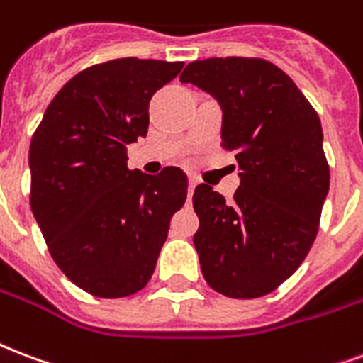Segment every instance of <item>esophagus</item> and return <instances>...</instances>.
<instances>
[{
  "label": "esophagus",
  "instance_id": "esophagus-1",
  "mask_svg": "<svg viewBox=\"0 0 363 363\" xmlns=\"http://www.w3.org/2000/svg\"><path fill=\"white\" fill-rule=\"evenodd\" d=\"M196 184H198V181L190 177V181H188V201L192 200V194H194V188H196Z\"/></svg>",
  "mask_w": 363,
  "mask_h": 363
}]
</instances>
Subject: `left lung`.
<instances>
[{
    "instance_id": "obj_1",
    "label": "left lung",
    "mask_w": 363,
    "mask_h": 363,
    "mask_svg": "<svg viewBox=\"0 0 363 363\" xmlns=\"http://www.w3.org/2000/svg\"><path fill=\"white\" fill-rule=\"evenodd\" d=\"M223 108V143L236 154L232 203L209 184L194 190V245L203 278L230 298L268 295L316 240L329 163L318 112L278 66L255 57L194 60L181 74Z\"/></svg>"
}]
</instances>
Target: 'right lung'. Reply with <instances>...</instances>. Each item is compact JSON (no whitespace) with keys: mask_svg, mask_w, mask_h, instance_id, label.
Returning a JSON list of instances; mask_svg holds the SVG:
<instances>
[{"mask_svg":"<svg viewBox=\"0 0 363 363\" xmlns=\"http://www.w3.org/2000/svg\"><path fill=\"white\" fill-rule=\"evenodd\" d=\"M184 62L125 57L62 85L30 143V207L72 284L121 298L150 281L169 220L186 201L179 167L127 169V145L148 133V104Z\"/></svg>","mask_w":363,"mask_h":363,"instance_id":"add662e5","label":"right lung"}]
</instances>
